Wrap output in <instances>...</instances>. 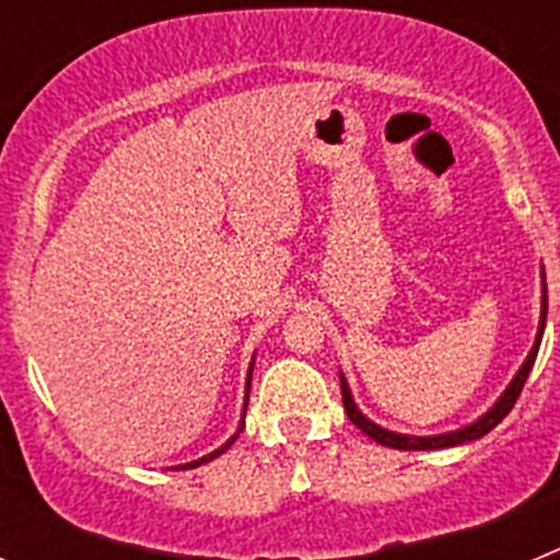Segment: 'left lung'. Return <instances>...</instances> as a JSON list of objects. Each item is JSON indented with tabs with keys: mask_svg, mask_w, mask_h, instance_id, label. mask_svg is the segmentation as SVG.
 Wrapping results in <instances>:
<instances>
[{
	"mask_svg": "<svg viewBox=\"0 0 560 560\" xmlns=\"http://www.w3.org/2000/svg\"><path fill=\"white\" fill-rule=\"evenodd\" d=\"M544 285V296H541V319H538V334H536V341H533V350L527 353V359H524V364L518 368V373L513 375V381L508 384V389L502 393V398L493 404L488 412L482 415L479 420H474V423H468V427L457 429V432H446V434H432V438H415V434H398V432H387V429H381L378 423H373L370 418H364V415L359 412V407L353 404V395H350V387L348 381H345V375H339L341 378V404H345V412H348V418L353 420L355 427L361 429V432L368 434V438H373L375 443H381V446H389V448H400V452H427V448H448V446H459V443H468V440H479L482 434L491 432L497 423H502L504 415L511 412L513 404L518 400V395H522V387L524 381H527V375H530L533 364H536V355H538V345H541V336H544V325H547V283Z\"/></svg>",
	"mask_w": 560,
	"mask_h": 560,
	"instance_id": "1",
	"label": "left lung"
}]
</instances>
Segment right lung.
<instances>
[{"instance_id": "right-lung-1", "label": "right lung", "mask_w": 560, "mask_h": 560, "mask_svg": "<svg viewBox=\"0 0 560 560\" xmlns=\"http://www.w3.org/2000/svg\"><path fill=\"white\" fill-rule=\"evenodd\" d=\"M252 364H255V361H252ZM249 381H252V368H249V378H246V400H249ZM244 415H246V409H244ZM237 432H244V423H241V427H237ZM237 432L232 434V438L226 440V443H224V446H221V448H215V452H212V454H205V457H201V459H192V463L182 465V468H196V465H201V463H210V459H215V457H219V454H224L226 448H230L232 443H235Z\"/></svg>"}]
</instances>
